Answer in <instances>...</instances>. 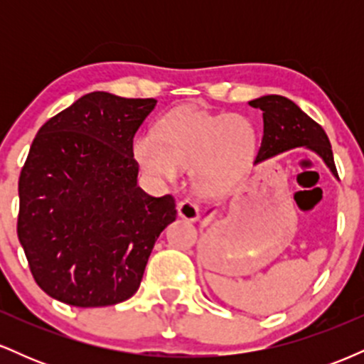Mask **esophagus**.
<instances>
[{"mask_svg":"<svg viewBox=\"0 0 364 364\" xmlns=\"http://www.w3.org/2000/svg\"><path fill=\"white\" fill-rule=\"evenodd\" d=\"M178 215L181 217V219L190 220V223H195V220H198V217H200L198 205H196L191 198H183L181 202L178 203Z\"/></svg>","mask_w":364,"mask_h":364,"instance_id":"34e87169","label":"esophagus"}]
</instances>
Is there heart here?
I'll return each instance as SVG.
<instances>
[{"instance_id": "obj_1", "label": "heart", "mask_w": 364, "mask_h": 364, "mask_svg": "<svg viewBox=\"0 0 364 364\" xmlns=\"http://www.w3.org/2000/svg\"><path fill=\"white\" fill-rule=\"evenodd\" d=\"M258 150V129L241 114H208L178 107L159 121V136L141 133L133 157L149 176L174 181L181 166H191L195 186L219 193L243 178Z\"/></svg>"}]
</instances>
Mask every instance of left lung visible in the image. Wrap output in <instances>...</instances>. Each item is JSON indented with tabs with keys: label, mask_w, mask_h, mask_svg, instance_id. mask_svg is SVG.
<instances>
[{
	"label": "left lung",
	"mask_w": 364,
	"mask_h": 364,
	"mask_svg": "<svg viewBox=\"0 0 364 364\" xmlns=\"http://www.w3.org/2000/svg\"><path fill=\"white\" fill-rule=\"evenodd\" d=\"M250 106L263 112L262 145L255 162H263L291 149L304 147L315 152L327 164L330 173L339 178L327 133L291 99L275 94L263 95L250 101Z\"/></svg>",
	"instance_id": "left-lung-1"
}]
</instances>
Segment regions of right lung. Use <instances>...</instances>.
<instances>
[{
  "label": "right lung",
  "mask_w": 364,
  "mask_h": 364,
  "mask_svg": "<svg viewBox=\"0 0 364 364\" xmlns=\"http://www.w3.org/2000/svg\"><path fill=\"white\" fill-rule=\"evenodd\" d=\"M156 99L90 92L41 127L18 179V232L36 282L78 308L109 306L140 287L171 195L139 186L133 136Z\"/></svg>",
  "instance_id": "1"
}]
</instances>
